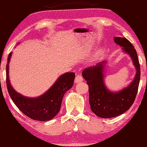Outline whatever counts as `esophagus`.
<instances>
[{
    "instance_id": "esophagus-1",
    "label": "esophagus",
    "mask_w": 147,
    "mask_h": 147,
    "mask_svg": "<svg viewBox=\"0 0 147 147\" xmlns=\"http://www.w3.org/2000/svg\"><path fill=\"white\" fill-rule=\"evenodd\" d=\"M83 77L81 75H77L75 78V80H74V82L77 83L83 82Z\"/></svg>"
}]
</instances>
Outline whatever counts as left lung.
Listing matches in <instances>:
<instances>
[{
    "label": "left lung",
    "mask_w": 147,
    "mask_h": 147,
    "mask_svg": "<svg viewBox=\"0 0 147 147\" xmlns=\"http://www.w3.org/2000/svg\"><path fill=\"white\" fill-rule=\"evenodd\" d=\"M116 45L131 57L136 72L127 87L117 92L109 90L105 82V71L107 62L103 60L96 65L85 68L82 76L88 85L90 109L97 117L104 119L120 115L130 108L136 98L140 80V66L137 53L130 41L121 37H115Z\"/></svg>",
    "instance_id": "1"
}]
</instances>
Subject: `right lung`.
I'll return each instance as SVG.
<instances>
[{"label": "right lung", "instance_id": "obj_1", "mask_svg": "<svg viewBox=\"0 0 147 147\" xmlns=\"http://www.w3.org/2000/svg\"><path fill=\"white\" fill-rule=\"evenodd\" d=\"M12 52L9 55L6 65V84L9 94L14 104L26 116L39 121L50 120L59 113L65 93L73 86L75 74L66 73L58 78L54 84L40 96L28 97L14 90L9 76V62Z\"/></svg>", "mask_w": 147, "mask_h": 147}]
</instances>
